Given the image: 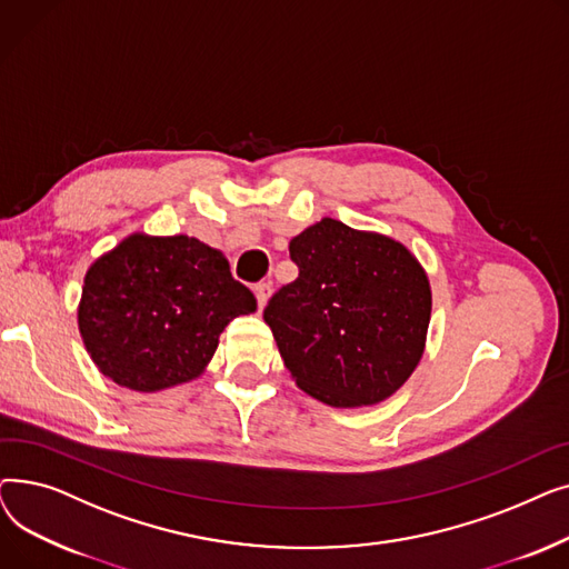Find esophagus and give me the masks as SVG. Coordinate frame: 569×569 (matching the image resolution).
Here are the masks:
<instances>
[{"label": "esophagus", "mask_w": 569, "mask_h": 569, "mask_svg": "<svg viewBox=\"0 0 569 569\" xmlns=\"http://www.w3.org/2000/svg\"><path fill=\"white\" fill-rule=\"evenodd\" d=\"M253 290H256V297H258V307L262 309V307L267 305V300H269V295H272V283L262 281V283H258Z\"/></svg>", "instance_id": "1"}]
</instances>
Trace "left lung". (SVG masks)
I'll use <instances>...</instances> for the list:
<instances>
[{
	"label": "left lung",
	"mask_w": 569,
	"mask_h": 569,
	"mask_svg": "<svg viewBox=\"0 0 569 569\" xmlns=\"http://www.w3.org/2000/svg\"><path fill=\"white\" fill-rule=\"evenodd\" d=\"M300 277L272 295L264 322L309 397L373 406L420 365L431 318L425 267L397 239L322 219L290 239Z\"/></svg>",
	"instance_id": "obj_1"
}]
</instances>
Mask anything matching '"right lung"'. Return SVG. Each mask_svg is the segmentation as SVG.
<instances>
[{
	"instance_id": "1",
	"label": "right lung",
	"mask_w": 569,
	"mask_h": 569,
	"mask_svg": "<svg viewBox=\"0 0 569 569\" xmlns=\"http://www.w3.org/2000/svg\"><path fill=\"white\" fill-rule=\"evenodd\" d=\"M256 307L221 251L189 234L133 232L87 269L78 327L103 376L159 392L198 378L226 325Z\"/></svg>"
}]
</instances>
